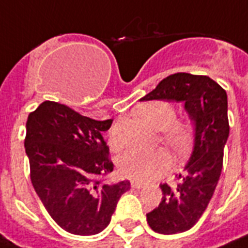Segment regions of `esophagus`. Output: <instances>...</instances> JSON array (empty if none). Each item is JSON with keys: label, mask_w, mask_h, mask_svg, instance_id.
Returning <instances> with one entry per match:
<instances>
[{"label": "esophagus", "mask_w": 248, "mask_h": 248, "mask_svg": "<svg viewBox=\"0 0 248 248\" xmlns=\"http://www.w3.org/2000/svg\"><path fill=\"white\" fill-rule=\"evenodd\" d=\"M131 187L132 188H138V190H140V188H143V185L141 183H138V182H131Z\"/></svg>", "instance_id": "1"}]
</instances>
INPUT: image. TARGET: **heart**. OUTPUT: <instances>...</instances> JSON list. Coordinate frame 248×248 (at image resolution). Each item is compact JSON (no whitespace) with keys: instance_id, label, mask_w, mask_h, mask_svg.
<instances>
[{"instance_id":"1","label":"heart","mask_w":248,"mask_h":248,"mask_svg":"<svg viewBox=\"0 0 248 248\" xmlns=\"http://www.w3.org/2000/svg\"><path fill=\"white\" fill-rule=\"evenodd\" d=\"M141 118L152 127L162 131V140L175 152H183L191 141V124L187 121H177L173 105L166 101H154L145 104L140 110ZM113 149H121L124 145L121 127L114 126L109 138ZM171 158L164 149L152 152L132 151L120 158L121 174L138 182H148L157 178L170 169Z\"/></svg>"}]
</instances>
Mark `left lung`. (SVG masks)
I'll use <instances>...</instances> for the list:
<instances>
[{
    "label": "left lung",
    "instance_id": "1",
    "mask_svg": "<svg viewBox=\"0 0 248 248\" xmlns=\"http://www.w3.org/2000/svg\"><path fill=\"white\" fill-rule=\"evenodd\" d=\"M151 100L183 103L194 124L191 156L177 175V186L160 185L161 203L147 213L148 225L156 233H183L199 221L220 179L229 138L228 94L209 77L177 73L162 79L140 101Z\"/></svg>",
    "mask_w": 248,
    "mask_h": 248
}]
</instances>
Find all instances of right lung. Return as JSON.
Returning <instances> with one entry per match:
<instances>
[{"label": "right lung", "instance_id": "1", "mask_svg": "<svg viewBox=\"0 0 248 248\" xmlns=\"http://www.w3.org/2000/svg\"><path fill=\"white\" fill-rule=\"evenodd\" d=\"M96 121L66 105L44 101L28 116L24 148L32 186L53 220L67 233L94 235L111 220L127 179L107 182L113 171L104 131Z\"/></svg>", "mask_w": 248, "mask_h": 248}]
</instances>
